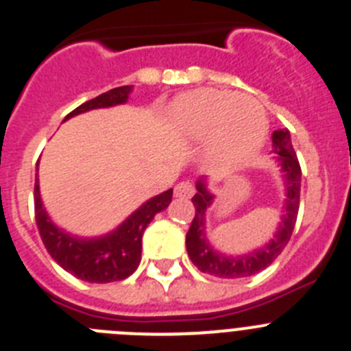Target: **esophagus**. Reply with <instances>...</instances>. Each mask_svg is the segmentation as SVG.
<instances>
[{"instance_id": "34e87169", "label": "esophagus", "mask_w": 351, "mask_h": 351, "mask_svg": "<svg viewBox=\"0 0 351 351\" xmlns=\"http://www.w3.org/2000/svg\"><path fill=\"white\" fill-rule=\"evenodd\" d=\"M193 192H195V189H193L192 182H180L175 186V195L180 197V199H190Z\"/></svg>"}]
</instances>
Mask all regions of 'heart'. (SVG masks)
<instances>
[{"label": "heart", "mask_w": 351, "mask_h": 351, "mask_svg": "<svg viewBox=\"0 0 351 351\" xmlns=\"http://www.w3.org/2000/svg\"><path fill=\"white\" fill-rule=\"evenodd\" d=\"M175 123L186 141L209 138L210 159L224 168L250 161L266 141L269 127L257 99L219 89H199L180 97Z\"/></svg>", "instance_id": "1"}]
</instances>
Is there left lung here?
<instances>
[{"label":"left lung","mask_w":351,"mask_h":351,"mask_svg":"<svg viewBox=\"0 0 351 351\" xmlns=\"http://www.w3.org/2000/svg\"><path fill=\"white\" fill-rule=\"evenodd\" d=\"M273 154L280 165L285 189H287L285 210L283 216H281L280 228L269 240V243L254 252H248V254L224 255L214 250L206 234V213L213 204L214 195L207 190L206 178H200L197 182V193L192 197V202L195 206V216H193L190 230L186 233V252H189V257L193 262V266H197L199 271L210 274V276L226 278V280L247 278L271 266L274 258L287 247L291 233H293L295 223H297L302 182L300 162L295 154L290 132L287 128L276 130L273 134Z\"/></svg>","instance_id":"obj_1"}]
</instances>
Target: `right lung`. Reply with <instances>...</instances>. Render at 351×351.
Listing matches in <instances>:
<instances>
[{"label": "right lung", "instance_id": "add662e5", "mask_svg": "<svg viewBox=\"0 0 351 351\" xmlns=\"http://www.w3.org/2000/svg\"><path fill=\"white\" fill-rule=\"evenodd\" d=\"M130 93L132 85L108 90L75 108L70 114H66L64 120L85 113V111L97 110V108L125 104ZM171 197L173 189L166 190L142 204L111 233L96 238H80L66 233L51 221L40 199L39 178H36V186H34L36 223L44 247L64 271L89 283H111V281L125 280L135 273L141 264L142 234L147 224L154 219L156 214L169 206Z\"/></svg>", "mask_w": 351, "mask_h": 351}]
</instances>
